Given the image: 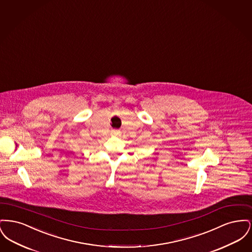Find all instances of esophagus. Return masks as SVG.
<instances>
[{
  "mask_svg": "<svg viewBox=\"0 0 252 252\" xmlns=\"http://www.w3.org/2000/svg\"><path fill=\"white\" fill-rule=\"evenodd\" d=\"M111 133H112L113 135H116V134L118 133V131H117V130H112V132H111Z\"/></svg>",
  "mask_w": 252,
  "mask_h": 252,
  "instance_id": "34e87169",
  "label": "esophagus"
}]
</instances>
